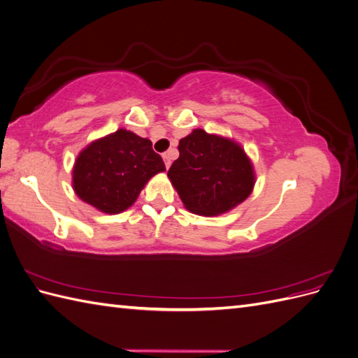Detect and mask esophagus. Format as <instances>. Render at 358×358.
I'll return each instance as SVG.
<instances>
[{
	"instance_id": "obj_1",
	"label": "esophagus",
	"mask_w": 358,
	"mask_h": 358,
	"mask_svg": "<svg viewBox=\"0 0 358 358\" xmlns=\"http://www.w3.org/2000/svg\"><path fill=\"white\" fill-rule=\"evenodd\" d=\"M162 159H164V162H166V167L169 169V167H170V164H171L170 154H164V155H162Z\"/></svg>"
}]
</instances>
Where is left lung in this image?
Returning <instances> with one entry per match:
<instances>
[{"label": "left lung", "instance_id": "8db88e82", "mask_svg": "<svg viewBox=\"0 0 358 358\" xmlns=\"http://www.w3.org/2000/svg\"><path fill=\"white\" fill-rule=\"evenodd\" d=\"M167 176L185 208L216 216L245 201L255 185L252 162L234 140L194 129L180 138Z\"/></svg>", "mask_w": 358, "mask_h": 358}]
</instances>
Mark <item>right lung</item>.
Returning a JSON list of instances; mask_svg holds the SVG:
<instances>
[{
  "label": "right lung",
  "instance_id": "obj_1",
  "mask_svg": "<svg viewBox=\"0 0 358 358\" xmlns=\"http://www.w3.org/2000/svg\"><path fill=\"white\" fill-rule=\"evenodd\" d=\"M166 170L152 142L121 128L86 146L73 167V189L79 199L104 213H121L140 191Z\"/></svg>",
  "mask_w": 358,
  "mask_h": 358
}]
</instances>
